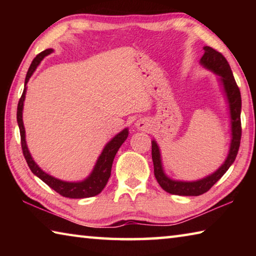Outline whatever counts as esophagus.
I'll use <instances>...</instances> for the list:
<instances>
[{
	"instance_id": "34e87169",
	"label": "esophagus",
	"mask_w": 256,
	"mask_h": 256,
	"mask_svg": "<svg viewBox=\"0 0 256 256\" xmlns=\"http://www.w3.org/2000/svg\"><path fill=\"white\" fill-rule=\"evenodd\" d=\"M136 128H138V130H141V131H146V130H148V128H149L148 122H146L144 120H136Z\"/></svg>"
}]
</instances>
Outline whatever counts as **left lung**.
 <instances>
[{
	"label": "left lung",
	"mask_w": 256,
	"mask_h": 256,
	"mask_svg": "<svg viewBox=\"0 0 256 256\" xmlns=\"http://www.w3.org/2000/svg\"><path fill=\"white\" fill-rule=\"evenodd\" d=\"M204 54L201 58V64L209 70L214 71L222 78L224 92L228 98L229 108H230L232 118V144L230 150H229L228 157L222 167L214 174L206 177V178L196 182H178L172 180L164 175L162 166V159H160V151L157 144L152 141V148H151V154H152L154 162V172L156 180L162 186V188L170 194L175 196H198L206 193L214 186L224 176L232 164L235 162L236 156L240 149V138H242V123H240V110H242V98L240 88L232 76V68L229 66L226 58L214 48L210 46H204Z\"/></svg>",
	"instance_id": "left-lung-1"
}]
</instances>
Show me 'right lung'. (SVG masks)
Listing matches in <instances>:
<instances>
[{"label":"right lung","instance_id":"obj_1","mask_svg":"<svg viewBox=\"0 0 256 256\" xmlns=\"http://www.w3.org/2000/svg\"><path fill=\"white\" fill-rule=\"evenodd\" d=\"M52 52H53V50L48 48V50H42V53L38 54L36 58H34L32 64H30L27 76H26L24 89L19 99L18 110H16V120H18V125L20 130L22 154L24 156V159L28 164L30 170H32L37 177H40V178L44 182V183L48 185L50 188L56 190V192L60 194L62 196L70 198H84L98 196V194L100 193L104 190V188L106 186L108 180H110L112 164V162H114L115 154L118 151L120 146L123 144V142L128 138V128L123 130V131L118 133L115 138H112V141L108 142L105 148H104L102 154L99 156L97 164L94 168L92 175H90L86 180L82 182H78V183H70V182L60 180L53 176L46 174L45 172H42L40 168L37 166V164L32 160V156L29 154V150L27 148V144H26L24 128V122H22V110H24V94H26V84H27L29 78L32 76L34 71L36 70L38 64L40 63V60L44 58L46 55L50 54Z\"/></svg>","mask_w":256,"mask_h":256}]
</instances>
